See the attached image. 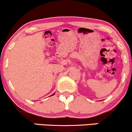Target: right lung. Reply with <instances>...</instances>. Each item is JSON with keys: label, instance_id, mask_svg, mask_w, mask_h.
Here are the masks:
<instances>
[{"label": "right lung", "instance_id": "right-lung-1", "mask_svg": "<svg viewBox=\"0 0 132 132\" xmlns=\"http://www.w3.org/2000/svg\"><path fill=\"white\" fill-rule=\"evenodd\" d=\"M54 95V94H53V95Z\"/></svg>", "mask_w": 132, "mask_h": 132}]
</instances>
